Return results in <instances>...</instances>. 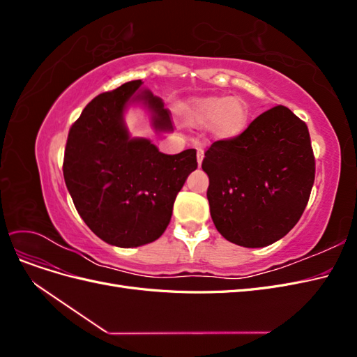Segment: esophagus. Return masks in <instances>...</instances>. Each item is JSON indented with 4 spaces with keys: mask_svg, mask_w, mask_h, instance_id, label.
Wrapping results in <instances>:
<instances>
[{
    "mask_svg": "<svg viewBox=\"0 0 357 357\" xmlns=\"http://www.w3.org/2000/svg\"><path fill=\"white\" fill-rule=\"evenodd\" d=\"M197 158H198V165L201 167V164H202V158H204V150H202V149H198V155H197Z\"/></svg>",
    "mask_w": 357,
    "mask_h": 357,
    "instance_id": "esophagus-1",
    "label": "esophagus"
}]
</instances>
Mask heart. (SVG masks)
I'll return each instance as SVG.
<instances>
[{"mask_svg":"<svg viewBox=\"0 0 357 357\" xmlns=\"http://www.w3.org/2000/svg\"><path fill=\"white\" fill-rule=\"evenodd\" d=\"M192 122L208 125L211 132L219 139H232L238 137L247 126L248 112L243 101L228 96H207L192 101L186 107Z\"/></svg>","mask_w":357,"mask_h":357,"instance_id":"obj_1","label":"heart"}]
</instances>
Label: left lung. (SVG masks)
Listing matches in <instances>:
<instances>
[{"label":"left lung","mask_w":357,"mask_h":357,"mask_svg":"<svg viewBox=\"0 0 357 357\" xmlns=\"http://www.w3.org/2000/svg\"><path fill=\"white\" fill-rule=\"evenodd\" d=\"M202 169L210 213L226 240L265 247L294 228L316 176L308 128L284 105L266 110L232 139L214 142Z\"/></svg>","instance_id":"obj_1"}]
</instances>
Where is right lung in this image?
I'll use <instances>...</instances> for the list:
<instances>
[{"label":"right lung","instance_id":"1","mask_svg":"<svg viewBox=\"0 0 357 357\" xmlns=\"http://www.w3.org/2000/svg\"><path fill=\"white\" fill-rule=\"evenodd\" d=\"M142 80L100 93L84 107L68 132L63 178L84 223L105 243L138 247L158 240L172 205L198 167L197 150L164 155L146 138H131L123 123L129 101L153 112L158 131L172 129L169 112L152 92L135 93Z\"/></svg>","mask_w":357,"mask_h":357}]
</instances>
